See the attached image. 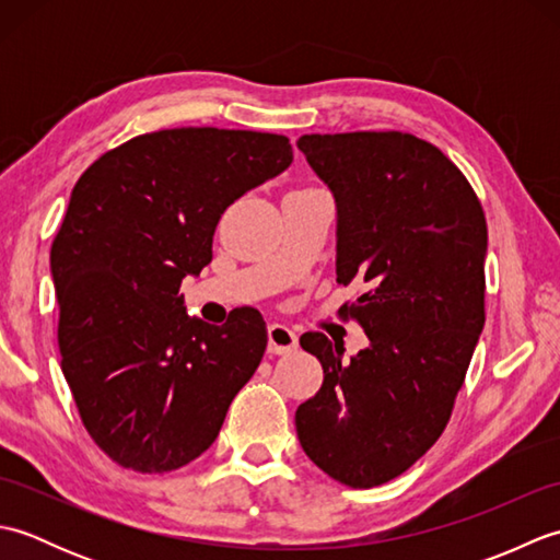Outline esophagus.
<instances>
[{"instance_id": "1", "label": "esophagus", "mask_w": 560, "mask_h": 560, "mask_svg": "<svg viewBox=\"0 0 560 560\" xmlns=\"http://www.w3.org/2000/svg\"><path fill=\"white\" fill-rule=\"evenodd\" d=\"M267 337H269V353H291L299 349V335L281 323L269 325Z\"/></svg>"}]
</instances>
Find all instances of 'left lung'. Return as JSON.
I'll return each instance as SVG.
<instances>
[{
    "label": "left lung",
    "mask_w": 560,
    "mask_h": 560,
    "mask_svg": "<svg viewBox=\"0 0 560 560\" xmlns=\"http://www.w3.org/2000/svg\"><path fill=\"white\" fill-rule=\"evenodd\" d=\"M299 149L337 201V281L371 347L341 361L323 331L301 347L325 380L295 411L319 469L373 489L423 457L450 421L486 323L481 201L438 147L404 132L303 135Z\"/></svg>",
    "instance_id": "obj_1"
}]
</instances>
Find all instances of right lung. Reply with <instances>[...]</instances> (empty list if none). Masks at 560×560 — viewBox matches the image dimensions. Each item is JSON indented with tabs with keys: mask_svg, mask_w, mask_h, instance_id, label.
Here are the masks:
<instances>
[{
	"mask_svg": "<svg viewBox=\"0 0 560 560\" xmlns=\"http://www.w3.org/2000/svg\"><path fill=\"white\" fill-rule=\"evenodd\" d=\"M291 161L281 135L161 129L103 153L71 189L50 249L62 373L120 467L197 459L257 371L267 329L255 307L207 325L185 313L180 283L211 261L221 213Z\"/></svg>",
	"mask_w": 560,
	"mask_h": 560,
	"instance_id": "obj_1",
	"label": "right lung"
}]
</instances>
